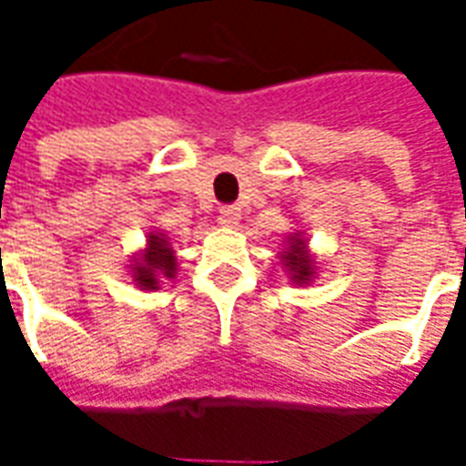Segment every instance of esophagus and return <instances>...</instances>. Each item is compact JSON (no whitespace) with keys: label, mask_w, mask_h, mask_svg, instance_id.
Returning a JSON list of instances; mask_svg holds the SVG:
<instances>
[{"label":"esophagus","mask_w":466,"mask_h":466,"mask_svg":"<svg viewBox=\"0 0 466 466\" xmlns=\"http://www.w3.org/2000/svg\"><path fill=\"white\" fill-rule=\"evenodd\" d=\"M219 219H222V224L234 227V224L242 219V209H239L237 204H222V207H219Z\"/></svg>","instance_id":"obj_1"}]
</instances>
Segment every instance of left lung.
Listing matches in <instances>:
<instances>
[{
    "label": "left lung",
    "mask_w": 466,
    "mask_h": 466,
    "mask_svg": "<svg viewBox=\"0 0 466 466\" xmlns=\"http://www.w3.org/2000/svg\"><path fill=\"white\" fill-rule=\"evenodd\" d=\"M284 259H287V267H289V272H294V279L302 284L309 279V274H312V262L307 259V254H304V242L302 239H297L294 237L292 249L289 252H284Z\"/></svg>",
    "instance_id": "obj_1"
}]
</instances>
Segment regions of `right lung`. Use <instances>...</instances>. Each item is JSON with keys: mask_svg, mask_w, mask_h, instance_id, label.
<instances>
[{"mask_svg": "<svg viewBox=\"0 0 466 466\" xmlns=\"http://www.w3.org/2000/svg\"><path fill=\"white\" fill-rule=\"evenodd\" d=\"M134 279L142 284L144 289H157V277H174V254L167 247L162 237H149V249L142 257V262L134 267Z\"/></svg>", "mask_w": 466, "mask_h": 466, "instance_id": "add662e5", "label": "right lung"}]
</instances>
